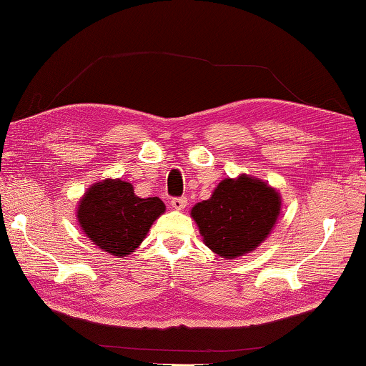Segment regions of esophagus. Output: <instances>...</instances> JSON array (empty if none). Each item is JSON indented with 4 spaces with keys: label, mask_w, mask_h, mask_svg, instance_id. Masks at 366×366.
<instances>
[{
    "label": "esophagus",
    "mask_w": 366,
    "mask_h": 366,
    "mask_svg": "<svg viewBox=\"0 0 366 366\" xmlns=\"http://www.w3.org/2000/svg\"><path fill=\"white\" fill-rule=\"evenodd\" d=\"M171 205L176 210H184L187 207V199L185 197H174V199H171Z\"/></svg>",
    "instance_id": "34e87169"
}]
</instances>
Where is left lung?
I'll return each instance as SVG.
<instances>
[{
    "label": "left lung",
    "mask_w": 366,
    "mask_h": 366,
    "mask_svg": "<svg viewBox=\"0 0 366 366\" xmlns=\"http://www.w3.org/2000/svg\"><path fill=\"white\" fill-rule=\"evenodd\" d=\"M280 208V194L275 189L242 174L219 182L210 199L199 202L190 214L207 247L224 259H236L265 241Z\"/></svg>",
    "instance_id": "8db88e82"
}]
</instances>
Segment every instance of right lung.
Masks as SVG:
<instances>
[{
  "label": "right lung",
  "mask_w": 366,
  "mask_h": 366,
  "mask_svg": "<svg viewBox=\"0 0 366 366\" xmlns=\"http://www.w3.org/2000/svg\"><path fill=\"white\" fill-rule=\"evenodd\" d=\"M166 207L158 197L140 199L122 179L92 184L78 205V222L94 244L112 256L127 257L142 244Z\"/></svg>",
  "instance_id": "obj_1"
}]
</instances>
